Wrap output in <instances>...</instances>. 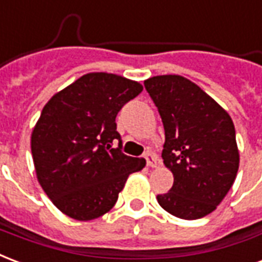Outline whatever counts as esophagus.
<instances>
[{
	"label": "esophagus",
	"instance_id": "1",
	"mask_svg": "<svg viewBox=\"0 0 262 262\" xmlns=\"http://www.w3.org/2000/svg\"><path fill=\"white\" fill-rule=\"evenodd\" d=\"M144 159L146 160V166H148V167H156V165H158L156 156H155L152 152H146V154L144 155Z\"/></svg>",
	"mask_w": 262,
	"mask_h": 262
}]
</instances>
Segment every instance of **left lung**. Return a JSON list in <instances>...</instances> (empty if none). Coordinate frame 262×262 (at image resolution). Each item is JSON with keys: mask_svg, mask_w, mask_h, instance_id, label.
<instances>
[{"mask_svg": "<svg viewBox=\"0 0 262 262\" xmlns=\"http://www.w3.org/2000/svg\"><path fill=\"white\" fill-rule=\"evenodd\" d=\"M144 85L162 118V158L174 177L170 190L156 196L158 202L174 216L200 219L216 209L237 174L232 118L184 76H154Z\"/></svg>", "mask_w": 262, "mask_h": 262, "instance_id": "obj_1", "label": "left lung"}]
</instances>
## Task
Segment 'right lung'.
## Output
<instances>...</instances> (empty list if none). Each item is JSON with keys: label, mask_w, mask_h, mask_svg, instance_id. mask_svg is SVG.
<instances>
[{"label": "right lung", "mask_w": 262, "mask_h": 262, "mask_svg": "<svg viewBox=\"0 0 262 262\" xmlns=\"http://www.w3.org/2000/svg\"><path fill=\"white\" fill-rule=\"evenodd\" d=\"M142 85L114 74L92 72L55 93L32 133L40 186L55 207L76 221H92L117 202L131 173L145 160L121 152L116 117ZM119 139V148L112 142Z\"/></svg>", "instance_id": "1"}]
</instances>
